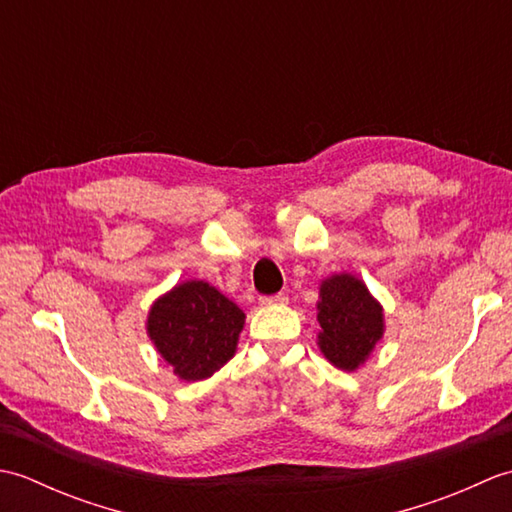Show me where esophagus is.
I'll use <instances>...</instances> for the list:
<instances>
[{"label":"esophagus","mask_w":512,"mask_h":512,"mask_svg":"<svg viewBox=\"0 0 512 512\" xmlns=\"http://www.w3.org/2000/svg\"><path fill=\"white\" fill-rule=\"evenodd\" d=\"M259 301H262V306H284V303H288V297L284 295V292H279V295L262 297Z\"/></svg>","instance_id":"obj_1"}]
</instances>
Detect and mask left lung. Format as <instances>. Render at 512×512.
Returning a JSON list of instances; mask_svg holds the SVG:
<instances>
[{"instance_id":"left-lung-1","label":"left lung","mask_w":512,"mask_h":512,"mask_svg":"<svg viewBox=\"0 0 512 512\" xmlns=\"http://www.w3.org/2000/svg\"><path fill=\"white\" fill-rule=\"evenodd\" d=\"M317 310L319 350L334 367L354 372L383 339V306L361 279L341 273L321 281Z\"/></svg>"}]
</instances>
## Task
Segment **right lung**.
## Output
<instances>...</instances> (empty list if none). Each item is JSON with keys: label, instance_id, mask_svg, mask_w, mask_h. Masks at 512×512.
<instances>
[{"label": "right lung", "instance_id": "right-lung-1", "mask_svg": "<svg viewBox=\"0 0 512 512\" xmlns=\"http://www.w3.org/2000/svg\"><path fill=\"white\" fill-rule=\"evenodd\" d=\"M246 314L206 281H184L156 299L147 334L158 354L187 380H204L233 358Z\"/></svg>", "mask_w": 512, "mask_h": 512}]
</instances>
